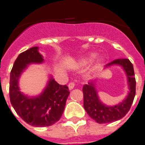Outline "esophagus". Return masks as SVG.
Segmentation results:
<instances>
[{"instance_id": "obj_1", "label": "esophagus", "mask_w": 145, "mask_h": 145, "mask_svg": "<svg viewBox=\"0 0 145 145\" xmlns=\"http://www.w3.org/2000/svg\"><path fill=\"white\" fill-rule=\"evenodd\" d=\"M68 87H69V89L72 90L75 87V84L73 82H70L69 84H68Z\"/></svg>"}]
</instances>
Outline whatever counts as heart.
I'll list each match as a JSON object with an SVG mask.
<instances>
[{"label": "heart", "mask_w": 145, "mask_h": 145, "mask_svg": "<svg viewBox=\"0 0 145 145\" xmlns=\"http://www.w3.org/2000/svg\"><path fill=\"white\" fill-rule=\"evenodd\" d=\"M95 56H96V54H90L89 57L88 58V61H91V59H93L95 57ZM102 62H103V59H97V61H96V63H95V67H99L101 66V64H102Z\"/></svg>", "instance_id": "1"}]
</instances>
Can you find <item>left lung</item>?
<instances>
[{"label":"left lung","mask_w":145,"mask_h":145,"mask_svg":"<svg viewBox=\"0 0 145 145\" xmlns=\"http://www.w3.org/2000/svg\"><path fill=\"white\" fill-rule=\"evenodd\" d=\"M113 65L122 67L127 76L128 93L121 103L115 106H107L101 101L95 88V82L88 83L83 86L84 107L91 119L98 123H108L125 117L131 108L136 95V79L133 64L128 59H120L106 64L108 68Z\"/></svg>","instance_id":"left-lung-1"}]
</instances>
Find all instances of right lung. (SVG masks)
Wrapping results in <instances>:
<instances>
[{"label":"right lung","instance_id":"add662e5","mask_svg":"<svg viewBox=\"0 0 145 145\" xmlns=\"http://www.w3.org/2000/svg\"><path fill=\"white\" fill-rule=\"evenodd\" d=\"M44 59L38 47L21 53L14 63L10 72L9 97L16 113L28 124L35 127H47L59 120L70 95L67 85H59L50 77L43 91L38 96L30 97L21 92L19 79L28 65L42 64Z\"/></svg>","mask_w":145,"mask_h":145}]
</instances>
